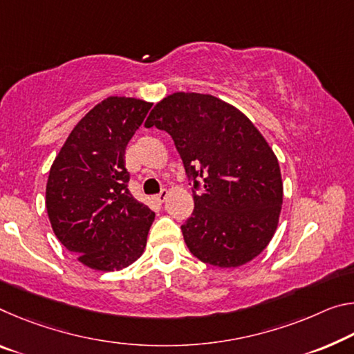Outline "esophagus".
Wrapping results in <instances>:
<instances>
[{
  "label": "esophagus",
  "instance_id": "esophagus-1",
  "mask_svg": "<svg viewBox=\"0 0 354 354\" xmlns=\"http://www.w3.org/2000/svg\"><path fill=\"white\" fill-rule=\"evenodd\" d=\"M167 197H168V190H167V189H162L160 192L156 195V200H157V201H160V203H162V201H165V200H167Z\"/></svg>",
  "mask_w": 354,
  "mask_h": 354
}]
</instances>
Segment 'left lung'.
I'll return each instance as SVG.
<instances>
[{"mask_svg":"<svg viewBox=\"0 0 354 354\" xmlns=\"http://www.w3.org/2000/svg\"><path fill=\"white\" fill-rule=\"evenodd\" d=\"M147 127L168 132L189 179L203 183L181 227L189 250L218 268L243 266L266 249L279 225L283 183L276 154L248 116L225 100L173 93Z\"/></svg>","mask_w":354,"mask_h":354,"instance_id":"left-lung-1","label":"left lung"}]
</instances>
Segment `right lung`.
Instances as JSON below:
<instances>
[{
  "instance_id": "obj_1",
  "label": "right lung",
  "mask_w": 354,
  "mask_h": 354,
  "mask_svg": "<svg viewBox=\"0 0 354 354\" xmlns=\"http://www.w3.org/2000/svg\"><path fill=\"white\" fill-rule=\"evenodd\" d=\"M153 104L110 96L72 129L55 157L46 189L53 233L77 260L120 271L147 248L154 212L132 197L124 151Z\"/></svg>"
}]
</instances>
